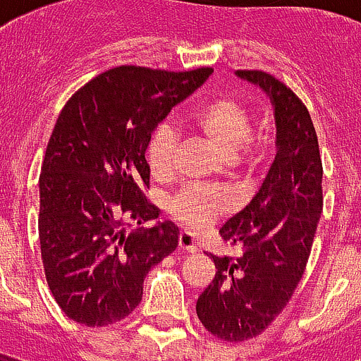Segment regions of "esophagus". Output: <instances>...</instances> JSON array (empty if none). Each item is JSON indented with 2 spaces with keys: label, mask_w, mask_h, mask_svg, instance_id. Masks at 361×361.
<instances>
[{
  "label": "esophagus",
  "mask_w": 361,
  "mask_h": 361,
  "mask_svg": "<svg viewBox=\"0 0 361 361\" xmlns=\"http://www.w3.org/2000/svg\"><path fill=\"white\" fill-rule=\"evenodd\" d=\"M178 247H180L181 252H197V241L195 237L188 231H181L180 237H178Z\"/></svg>",
  "instance_id": "1"
}]
</instances>
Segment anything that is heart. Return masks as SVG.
Instances as JSON below:
<instances>
[{
    "mask_svg": "<svg viewBox=\"0 0 361 361\" xmlns=\"http://www.w3.org/2000/svg\"><path fill=\"white\" fill-rule=\"evenodd\" d=\"M191 126L214 147L229 168L252 170L258 160V147L252 140V116L239 101L216 97L195 113ZM178 145L176 130L160 124L147 145V166L154 180H168L173 170V151ZM231 201L218 189L188 188L168 201V212L188 229L208 228L226 214Z\"/></svg>",
    "mask_w": 361,
    "mask_h": 361,
    "instance_id": "1",
    "label": "heart"
}]
</instances>
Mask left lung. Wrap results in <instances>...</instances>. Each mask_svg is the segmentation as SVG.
<instances>
[{"label": "left lung", "mask_w": 361, "mask_h": 361, "mask_svg": "<svg viewBox=\"0 0 361 361\" xmlns=\"http://www.w3.org/2000/svg\"><path fill=\"white\" fill-rule=\"evenodd\" d=\"M237 76L268 93L277 153L252 201L220 229L221 239L241 245L243 255H210L218 271L197 300L202 325L228 343L260 335L287 306L323 210L322 157L306 105L268 72L237 71Z\"/></svg>", "instance_id": "obj_1"}]
</instances>
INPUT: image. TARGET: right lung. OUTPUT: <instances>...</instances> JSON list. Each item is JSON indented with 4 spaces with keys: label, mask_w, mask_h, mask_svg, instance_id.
<instances>
[{
    "label": "right lung",
    "mask_w": 361,
    "mask_h": 361,
    "mask_svg": "<svg viewBox=\"0 0 361 361\" xmlns=\"http://www.w3.org/2000/svg\"><path fill=\"white\" fill-rule=\"evenodd\" d=\"M212 68L116 66L61 111L39 173L45 279L72 322L105 327L130 316L143 279L178 247L180 229L147 201L151 133ZM132 225L136 229L128 232Z\"/></svg>",
    "instance_id": "obj_1"
}]
</instances>
